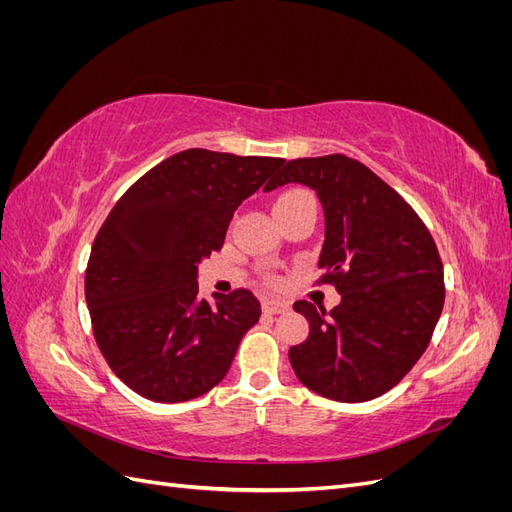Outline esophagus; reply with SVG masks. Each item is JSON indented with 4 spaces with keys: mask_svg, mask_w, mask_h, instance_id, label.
Instances as JSON below:
<instances>
[{
    "mask_svg": "<svg viewBox=\"0 0 512 512\" xmlns=\"http://www.w3.org/2000/svg\"><path fill=\"white\" fill-rule=\"evenodd\" d=\"M262 309H265V314H286L290 309L288 301H277V299H267L262 301Z\"/></svg>",
    "mask_w": 512,
    "mask_h": 512,
    "instance_id": "1",
    "label": "esophagus"
}]
</instances>
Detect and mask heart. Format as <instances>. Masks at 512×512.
Listing matches in <instances>:
<instances>
[{
	"label": "heart",
	"mask_w": 512,
	"mask_h": 512,
	"mask_svg": "<svg viewBox=\"0 0 512 512\" xmlns=\"http://www.w3.org/2000/svg\"><path fill=\"white\" fill-rule=\"evenodd\" d=\"M305 196H312V194H309L307 190H301V188H297V190H288V192H284L280 198L275 200V207H277V205H282V203H288V200H294V198H305ZM271 284H275V280H271Z\"/></svg>",
	"instance_id": "obj_1"
}]
</instances>
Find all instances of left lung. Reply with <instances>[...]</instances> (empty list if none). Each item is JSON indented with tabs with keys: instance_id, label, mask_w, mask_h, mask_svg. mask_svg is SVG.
<instances>
[{
	"instance_id": "obj_1",
	"label": "left lung",
	"mask_w": 512,
	"mask_h": 512,
	"mask_svg": "<svg viewBox=\"0 0 512 512\" xmlns=\"http://www.w3.org/2000/svg\"><path fill=\"white\" fill-rule=\"evenodd\" d=\"M303 183L324 209L320 284L342 303L297 301L309 322L288 350L297 378L335 401H369L391 391L427 350L444 307V271L429 228L363 162L331 153L290 160L265 190Z\"/></svg>"
}]
</instances>
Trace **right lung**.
<instances>
[{
    "instance_id": "obj_1",
    "label": "right lung",
    "mask_w": 512,
    "mask_h": 512,
    "mask_svg": "<svg viewBox=\"0 0 512 512\" xmlns=\"http://www.w3.org/2000/svg\"><path fill=\"white\" fill-rule=\"evenodd\" d=\"M286 160L185 149L132 183L85 271L96 344L115 376L160 404L209 393L260 318L250 290L198 294V262L220 252L235 209Z\"/></svg>"
}]
</instances>
